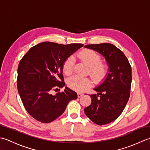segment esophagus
I'll list each match as a JSON object with an SVG mask.
<instances>
[{"label": "esophagus", "mask_w": 150, "mask_h": 150, "mask_svg": "<svg viewBox=\"0 0 150 150\" xmlns=\"http://www.w3.org/2000/svg\"><path fill=\"white\" fill-rule=\"evenodd\" d=\"M77 95H78V98H80V97H81L83 95V94L80 93H78L77 94Z\"/></svg>", "instance_id": "34e87169"}]
</instances>
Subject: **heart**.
<instances>
[{
	"instance_id": "heart-1",
	"label": "heart",
	"mask_w": 150,
	"mask_h": 150,
	"mask_svg": "<svg viewBox=\"0 0 150 150\" xmlns=\"http://www.w3.org/2000/svg\"><path fill=\"white\" fill-rule=\"evenodd\" d=\"M78 56L90 67V75L96 82L102 81L107 77L109 72L108 67L106 64L101 62V57L98 54L91 50H83L79 53ZM74 63L75 58L73 56L68 57L65 60L63 71L65 74L69 75L72 72ZM67 84L72 90L83 92L91 86L92 82L88 78L74 75L68 79Z\"/></svg>"
}]
</instances>
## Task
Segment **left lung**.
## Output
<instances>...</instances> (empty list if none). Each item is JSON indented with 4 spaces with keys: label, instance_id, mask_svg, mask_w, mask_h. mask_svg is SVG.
Here are the masks:
<instances>
[{
    "label": "left lung",
    "instance_id": "1",
    "mask_svg": "<svg viewBox=\"0 0 150 150\" xmlns=\"http://www.w3.org/2000/svg\"><path fill=\"white\" fill-rule=\"evenodd\" d=\"M85 47L98 52L105 57L109 72L105 81L94 88L98 94L90 96L92 102L84 112L96 124H109L121 115L129 98L131 67L122 51L113 45L91 44Z\"/></svg>",
    "mask_w": 150,
    "mask_h": 150
}]
</instances>
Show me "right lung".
<instances>
[{"label":"right lung","instance_id":"add662e5","mask_svg":"<svg viewBox=\"0 0 150 150\" xmlns=\"http://www.w3.org/2000/svg\"><path fill=\"white\" fill-rule=\"evenodd\" d=\"M83 46L42 42L35 45L21 59L17 70V89L27 112L42 123L62 115L77 93L68 87L56 95L52 91L65 86L63 65L67 57Z\"/></svg>","mask_w":150,"mask_h":150}]
</instances>
